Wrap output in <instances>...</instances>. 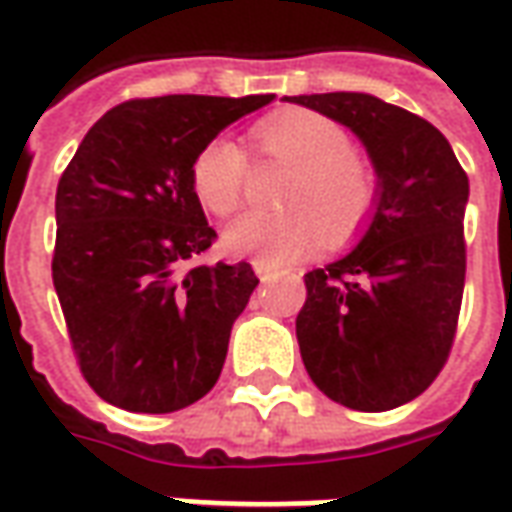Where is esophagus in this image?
<instances>
[{"label":"esophagus","instance_id":"1","mask_svg":"<svg viewBox=\"0 0 512 512\" xmlns=\"http://www.w3.org/2000/svg\"><path fill=\"white\" fill-rule=\"evenodd\" d=\"M253 270H256V275L262 278V281H273V278H278L281 275V270H275L273 264L267 262V259H253Z\"/></svg>","mask_w":512,"mask_h":512}]
</instances>
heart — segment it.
<instances>
[{
  "label": "heart",
  "mask_w": 512,
  "mask_h": 512,
  "mask_svg": "<svg viewBox=\"0 0 512 512\" xmlns=\"http://www.w3.org/2000/svg\"><path fill=\"white\" fill-rule=\"evenodd\" d=\"M253 151L286 165L275 192L278 212H250L231 223L226 245L234 253H256L289 262L317 248L353 242L375 215L380 176L375 162L355 151L342 123L317 110H281L250 129ZM248 157L231 137H212L190 165V184L206 212L234 215L245 195Z\"/></svg>",
  "instance_id": "heart-1"
}]
</instances>
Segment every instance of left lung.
Wrapping results in <instances>:
<instances>
[{"label": "left lung", "mask_w": 512, "mask_h": 512, "mask_svg": "<svg viewBox=\"0 0 512 512\" xmlns=\"http://www.w3.org/2000/svg\"><path fill=\"white\" fill-rule=\"evenodd\" d=\"M289 101L350 126L380 176L361 245L303 275L297 344L314 386L353 411H391L419 397L455 342L466 281L469 176L430 121L369 93Z\"/></svg>", "instance_id": "8db88e82"}]
</instances>
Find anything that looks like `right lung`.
Returning <instances> with one entry per match:
<instances>
[{"instance_id": "add662e5", "label": "right lung", "mask_w": 512, "mask_h": 512, "mask_svg": "<svg viewBox=\"0 0 512 512\" xmlns=\"http://www.w3.org/2000/svg\"><path fill=\"white\" fill-rule=\"evenodd\" d=\"M262 96H157L104 112L57 184L52 281L82 378L134 413H173L220 378L234 320L259 278L212 248L190 184L204 143Z\"/></svg>"}]
</instances>
